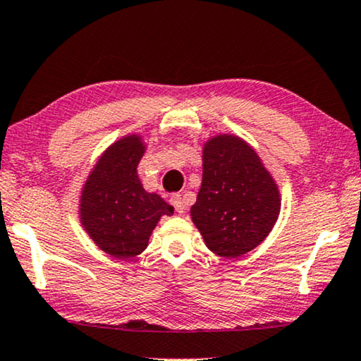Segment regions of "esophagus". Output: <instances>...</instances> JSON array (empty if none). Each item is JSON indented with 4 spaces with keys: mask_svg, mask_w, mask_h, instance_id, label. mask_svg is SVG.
<instances>
[{
    "mask_svg": "<svg viewBox=\"0 0 361 361\" xmlns=\"http://www.w3.org/2000/svg\"><path fill=\"white\" fill-rule=\"evenodd\" d=\"M170 203L175 206L176 213H180V214L185 213V203H183V198H181V195H173Z\"/></svg>",
    "mask_w": 361,
    "mask_h": 361,
    "instance_id": "obj_1",
    "label": "esophagus"
}]
</instances>
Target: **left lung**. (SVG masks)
I'll return each instance as SVG.
<instances>
[{"label":"left lung","mask_w":361,"mask_h":361,"mask_svg":"<svg viewBox=\"0 0 361 361\" xmlns=\"http://www.w3.org/2000/svg\"><path fill=\"white\" fill-rule=\"evenodd\" d=\"M281 213L279 186L241 137L219 133L203 145V180L191 219L209 251L233 259L269 236Z\"/></svg>","instance_id":"8db88e82"}]
</instances>
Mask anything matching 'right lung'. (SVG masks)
Instances as JSON below:
<instances>
[{
    "instance_id": "add662e5",
    "label": "right lung",
    "mask_w": 361,
    "mask_h": 361,
    "mask_svg": "<svg viewBox=\"0 0 361 361\" xmlns=\"http://www.w3.org/2000/svg\"><path fill=\"white\" fill-rule=\"evenodd\" d=\"M145 150L140 133L118 138L99 157L80 191V224L100 251L117 259L142 254L161 216L173 214V206L148 193L138 178Z\"/></svg>"
}]
</instances>
